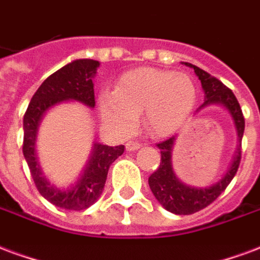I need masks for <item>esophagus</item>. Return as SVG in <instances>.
I'll use <instances>...</instances> for the list:
<instances>
[{
  "label": "esophagus",
  "mask_w": 260,
  "mask_h": 260,
  "mask_svg": "<svg viewBox=\"0 0 260 260\" xmlns=\"http://www.w3.org/2000/svg\"><path fill=\"white\" fill-rule=\"evenodd\" d=\"M140 143L139 142H136V140H131V142H128V143H126V150H128V151H134V150H138V149H140Z\"/></svg>",
  "instance_id": "esophagus-1"
}]
</instances>
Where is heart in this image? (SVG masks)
I'll list each match as a JSON object with an SVG mask.
<instances>
[{
  "label": "heart",
  "instance_id": "1",
  "mask_svg": "<svg viewBox=\"0 0 260 260\" xmlns=\"http://www.w3.org/2000/svg\"><path fill=\"white\" fill-rule=\"evenodd\" d=\"M197 91L186 74L157 69H136L121 77L115 91H103L99 109L105 124L120 134L135 125L145 111V125L154 135L178 129L196 105Z\"/></svg>",
  "mask_w": 260,
  "mask_h": 260
}]
</instances>
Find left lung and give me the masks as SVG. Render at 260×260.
I'll return each mask as SVG.
<instances>
[{
	"label": "left lung",
	"mask_w": 260,
	"mask_h": 260,
	"mask_svg": "<svg viewBox=\"0 0 260 260\" xmlns=\"http://www.w3.org/2000/svg\"><path fill=\"white\" fill-rule=\"evenodd\" d=\"M184 64L194 69V73L199 76L205 96H207V101L204 102V105H201L200 109L211 103H219L224 106L234 120L240 145H238L237 154L234 157L232 167L228 171V174L223 176L222 180L211 187L197 189V187H190L182 183L172 171L171 150L174 146L175 136L157 143V147L161 153V162L158 168L149 176V186L155 199L158 200V203L167 211L176 213V215H190V213L199 212L205 207H208L209 204H212L226 190L233 178L237 174L238 167L241 162V140H243L244 128H245L243 110L232 89L224 85L222 81H219L216 77L204 71L203 69L194 66L191 63H184Z\"/></svg>",
	"instance_id": "left-lung-1"
}]
</instances>
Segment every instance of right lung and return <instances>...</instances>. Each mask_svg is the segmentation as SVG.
<instances>
[{"mask_svg":"<svg viewBox=\"0 0 260 260\" xmlns=\"http://www.w3.org/2000/svg\"><path fill=\"white\" fill-rule=\"evenodd\" d=\"M99 61L80 59L61 67L42 82L32 95L23 118V154L27 161L30 174L36 187L44 199L59 208L69 211H82L91 207L101 197L105 187L110 165L124 153L122 145H95L91 161L81 179L73 189L59 190L49 184L42 176L36 157V134L44 113L61 101H78L89 107H95V92L92 78L96 74Z\"/></svg>","mask_w":260,"mask_h":260,"instance_id":"add662e5","label":"right lung"}]
</instances>
